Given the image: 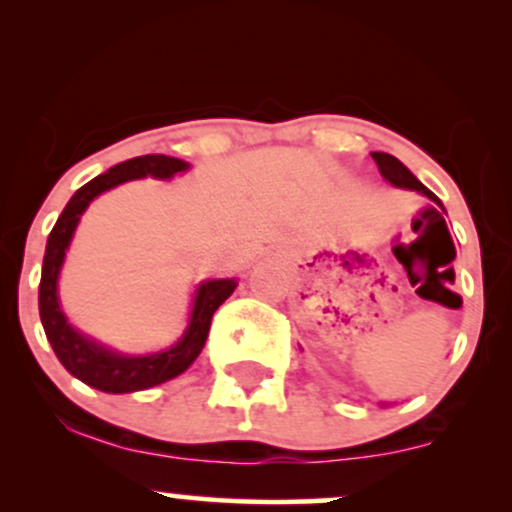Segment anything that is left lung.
<instances>
[{
    "label": "left lung",
    "mask_w": 512,
    "mask_h": 512,
    "mask_svg": "<svg viewBox=\"0 0 512 512\" xmlns=\"http://www.w3.org/2000/svg\"><path fill=\"white\" fill-rule=\"evenodd\" d=\"M373 161L378 163V170H380V175H383V178L390 182V185H395V187H404V190H416V192H421V195H426L428 199H433V202L438 204V207H443V204H440V199L433 195L431 190H428L426 185H421L419 180H416V175L411 173V170L404 166L402 161H399V158H395V156H390V154H383V151H373ZM445 211V209H443Z\"/></svg>",
    "instance_id": "8db88e82"
}]
</instances>
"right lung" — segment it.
Instances as JSON below:
<instances>
[{"label": "right lung", "mask_w": 512, "mask_h": 512, "mask_svg": "<svg viewBox=\"0 0 512 512\" xmlns=\"http://www.w3.org/2000/svg\"><path fill=\"white\" fill-rule=\"evenodd\" d=\"M187 168H190V163L163 154L137 156L117 163L108 173L98 175V178L86 182L84 187H79L74 192V197L69 199L67 207H64L60 219H57L55 228H52L48 236V248H45L43 274H40L38 289L40 322H43L45 337H48L52 351L60 358L62 366L74 378H79L81 383L96 387L101 392L122 395V392L149 390V387L161 385L166 380L175 378V375L185 373L195 363V358L202 354L211 327V317H214L219 305L238 286L236 279H211L199 284L195 305H192L190 325H187L180 342H175L166 351L146 356L117 354V351L108 349V346L93 342V339L76 332L67 322V315L62 313L60 298H57V279H60L64 255H67L69 243H72L76 223H79L88 204L101 195V192L113 190L115 185H122L127 180L146 178V175L158 180H168L175 173H182Z\"/></svg>", "instance_id": "right-lung-1"}]
</instances>
